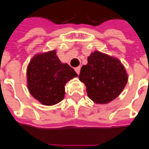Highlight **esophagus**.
<instances>
[{
    "label": "esophagus",
    "mask_w": 149,
    "mask_h": 149,
    "mask_svg": "<svg viewBox=\"0 0 149 149\" xmlns=\"http://www.w3.org/2000/svg\"><path fill=\"white\" fill-rule=\"evenodd\" d=\"M75 71H76V72H77V74H79V73H80V72H81V67L75 68Z\"/></svg>",
    "instance_id": "obj_1"
}]
</instances>
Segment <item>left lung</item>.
I'll list each match as a JSON object with an SVG mask.
<instances>
[{"label": "left lung", "mask_w": 149, "mask_h": 149, "mask_svg": "<svg viewBox=\"0 0 149 149\" xmlns=\"http://www.w3.org/2000/svg\"><path fill=\"white\" fill-rule=\"evenodd\" d=\"M94 103L107 104L119 96L128 81L125 67L116 57L95 51L88 57L79 75Z\"/></svg>", "instance_id": "left-lung-1"}]
</instances>
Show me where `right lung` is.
Listing matches in <instances>:
<instances>
[{"instance_id": "add662e5", "label": "right lung", "mask_w": 149, "mask_h": 149, "mask_svg": "<svg viewBox=\"0 0 149 149\" xmlns=\"http://www.w3.org/2000/svg\"><path fill=\"white\" fill-rule=\"evenodd\" d=\"M77 77L72 68L60 61L56 50L36 54L26 69L28 90L44 106H53L64 99L66 83Z\"/></svg>"}]
</instances>
